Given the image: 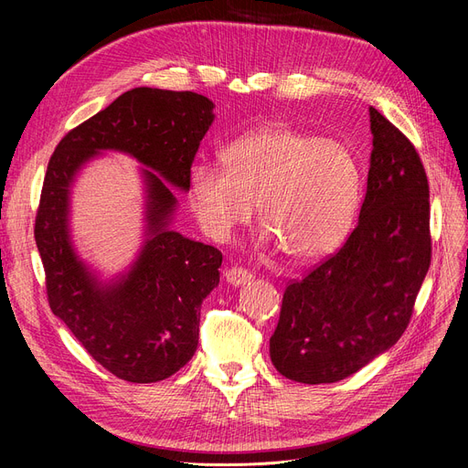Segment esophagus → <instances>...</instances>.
<instances>
[{"mask_svg":"<svg viewBox=\"0 0 468 468\" xmlns=\"http://www.w3.org/2000/svg\"><path fill=\"white\" fill-rule=\"evenodd\" d=\"M224 277H226V282L231 284V286H242V284H247V282H250L254 279L252 273H249L247 269H242V267H229V269H226Z\"/></svg>","mask_w":468,"mask_h":468,"instance_id":"1","label":"esophagus"}]
</instances>
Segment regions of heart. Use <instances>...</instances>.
<instances>
[{
	"label": "heart",
	"mask_w": 468,
	"mask_h": 468,
	"mask_svg": "<svg viewBox=\"0 0 468 468\" xmlns=\"http://www.w3.org/2000/svg\"><path fill=\"white\" fill-rule=\"evenodd\" d=\"M224 166L195 163L189 201L201 228L218 240L247 224L258 203L265 242L290 260L311 261L347 237L360 199V170L346 144L271 125L231 142Z\"/></svg>",
	"instance_id": "b5f03b06"
}]
</instances>
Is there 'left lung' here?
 Instances as JSON below:
<instances>
[{"instance_id": "obj_1", "label": "left lung", "mask_w": 468, "mask_h": 468, "mask_svg": "<svg viewBox=\"0 0 468 468\" xmlns=\"http://www.w3.org/2000/svg\"><path fill=\"white\" fill-rule=\"evenodd\" d=\"M374 150L358 226L286 286L269 355L284 378L318 385L358 372L404 334L431 265L429 182L413 144L370 108Z\"/></svg>"}]
</instances>
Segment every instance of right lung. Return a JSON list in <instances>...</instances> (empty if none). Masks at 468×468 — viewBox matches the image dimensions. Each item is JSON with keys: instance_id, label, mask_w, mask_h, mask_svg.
Here are the masks:
<instances>
[{"instance_id": "right-lung-1", "label": "right lung", "mask_w": 468, "mask_h": 468, "mask_svg": "<svg viewBox=\"0 0 468 468\" xmlns=\"http://www.w3.org/2000/svg\"><path fill=\"white\" fill-rule=\"evenodd\" d=\"M214 104L191 90L138 87L69 131L48 161L36 216V244L53 313L108 372L131 383L176 374L197 351L201 303L219 282L221 252L170 229L189 191V170L214 121ZM121 151L146 168L144 242L125 274L101 282L69 231V195L96 154Z\"/></svg>"}]
</instances>
